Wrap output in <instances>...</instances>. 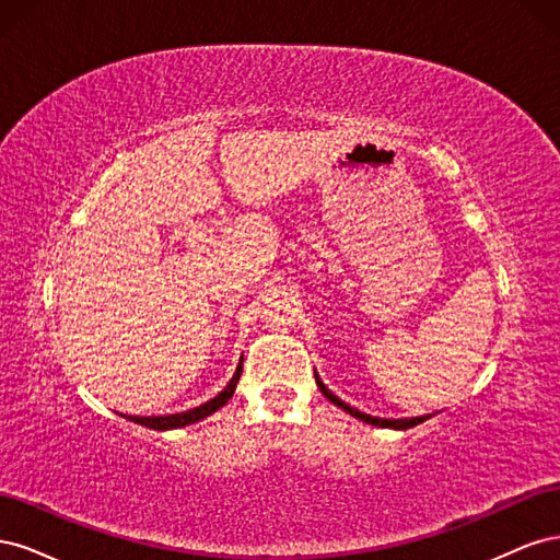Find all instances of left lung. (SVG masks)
<instances>
[{"mask_svg":"<svg viewBox=\"0 0 560 560\" xmlns=\"http://www.w3.org/2000/svg\"><path fill=\"white\" fill-rule=\"evenodd\" d=\"M315 381H317V387H319V393L325 395L331 404H336L338 409H343L346 413H350V416H354L358 420H362V422H369V425H376V428H389V430H409V428H416V425H420V422H425L428 418H432V416H418V418H376V416H369V413H362V411H358V409H352L350 404H346L343 399H338L331 389L319 381V376H317V371H315Z\"/></svg>","mask_w":560,"mask_h":560,"instance_id":"obj_1","label":"left lung"}]
</instances>
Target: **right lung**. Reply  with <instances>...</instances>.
I'll use <instances>...</instances> for the list:
<instances>
[{"mask_svg":"<svg viewBox=\"0 0 560 560\" xmlns=\"http://www.w3.org/2000/svg\"><path fill=\"white\" fill-rule=\"evenodd\" d=\"M241 374H243V360H241L238 366H235V374L229 381V385L222 389V393H219L217 397H212L210 401L196 406V409L182 411V413H171V416H142V418L140 416H128V420L138 422V425H144L149 430H161V432L163 430H177V428L194 425V422L212 416L214 411H219V409H222V406L229 404V399L235 393V385H238V381H241Z\"/></svg>","mask_w":560,"mask_h":560,"instance_id":"add662e5","label":"right lung"}]
</instances>
